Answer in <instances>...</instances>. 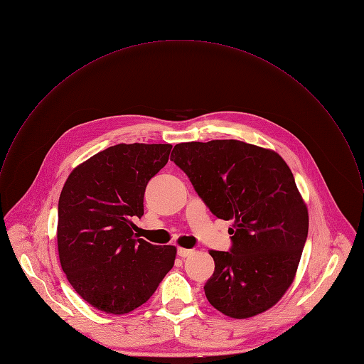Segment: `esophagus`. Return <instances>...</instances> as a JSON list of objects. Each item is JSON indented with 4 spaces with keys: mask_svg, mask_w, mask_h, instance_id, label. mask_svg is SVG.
<instances>
[{
    "mask_svg": "<svg viewBox=\"0 0 364 364\" xmlns=\"http://www.w3.org/2000/svg\"><path fill=\"white\" fill-rule=\"evenodd\" d=\"M195 252V250H189V248H178V255L185 258V257H191Z\"/></svg>",
    "mask_w": 364,
    "mask_h": 364,
    "instance_id": "1",
    "label": "esophagus"
}]
</instances>
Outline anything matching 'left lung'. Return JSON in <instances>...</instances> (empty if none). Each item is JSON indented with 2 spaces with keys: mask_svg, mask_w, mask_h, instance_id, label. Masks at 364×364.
<instances>
[{
  "mask_svg": "<svg viewBox=\"0 0 364 364\" xmlns=\"http://www.w3.org/2000/svg\"><path fill=\"white\" fill-rule=\"evenodd\" d=\"M171 161L216 218L235 220L230 251H209L210 305L235 319L272 308L295 278L309 228L287 162L272 149L237 139L181 142Z\"/></svg>",
  "mask_w": 364,
  "mask_h": 364,
  "instance_id": "1",
  "label": "left lung"
}]
</instances>
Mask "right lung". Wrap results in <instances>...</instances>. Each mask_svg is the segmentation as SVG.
Instances as JSON below:
<instances>
[{
    "instance_id": "right-lung-1",
    "label": "right lung",
    "mask_w": 364,
    "mask_h": 364,
    "mask_svg": "<svg viewBox=\"0 0 364 364\" xmlns=\"http://www.w3.org/2000/svg\"><path fill=\"white\" fill-rule=\"evenodd\" d=\"M171 144H119L68 176L58 206V251L75 291L106 314L145 304L173 267L175 245L135 239L148 181L168 162Z\"/></svg>"
}]
</instances>
